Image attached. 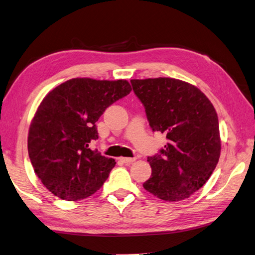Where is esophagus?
Here are the masks:
<instances>
[{"instance_id": "obj_1", "label": "esophagus", "mask_w": 255, "mask_h": 255, "mask_svg": "<svg viewBox=\"0 0 255 255\" xmlns=\"http://www.w3.org/2000/svg\"><path fill=\"white\" fill-rule=\"evenodd\" d=\"M121 161L125 164H131L135 161V157H121Z\"/></svg>"}]
</instances>
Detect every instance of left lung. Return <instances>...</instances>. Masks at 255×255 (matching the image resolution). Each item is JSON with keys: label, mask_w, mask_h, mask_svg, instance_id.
<instances>
[{"label": "left lung", "mask_w": 255, "mask_h": 255, "mask_svg": "<svg viewBox=\"0 0 255 255\" xmlns=\"http://www.w3.org/2000/svg\"><path fill=\"white\" fill-rule=\"evenodd\" d=\"M153 131L166 134L161 154L149 156L152 175L143 188L169 202L185 200L202 187L221 155L218 117L199 88L175 78L132 79Z\"/></svg>", "instance_id": "1"}]
</instances>
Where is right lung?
I'll list each match as a JSON object with an SVG mask.
<instances>
[{
    "instance_id": "obj_1",
    "label": "right lung",
    "mask_w": 255,
    "mask_h": 255,
    "mask_svg": "<svg viewBox=\"0 0 255 255\" xmlns=\"http://www.w3.org/2000/svg\"><path fill=\"white\" fill-rule=\"evenodd\" d=\"M130 91L125 79L74 78L46 94L29 127L28 153L47 190L62 200L78 201L103 186L116 162L89 145L98 139L100 116Z\"/></svg>"
}]
</instances>
